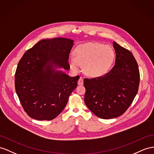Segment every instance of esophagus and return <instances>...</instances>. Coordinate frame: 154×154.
Instances as JSON below:
<instances>
[{
  "label": "esophagus",
  "instance_id": "34e87169",
  "mask_svg": "<svg viewBox=\"0 0 154 154\" xmlns=\"http://www.w3.org/2000/svg\"><path fill=\"white\" fill-rule=\"evenodd\" d=\"M78 85H83V79H82V77H80L79 78V81H78Z\"/></svg>",
  "mask_w": 154,
  "mask_h": 154
}]
</instances>
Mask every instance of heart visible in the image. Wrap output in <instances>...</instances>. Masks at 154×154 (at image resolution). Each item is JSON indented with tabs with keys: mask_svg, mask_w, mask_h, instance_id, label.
Listing matches in <instances>:
<instances>
[{
	"mask_svg": "<svg viewBox=\"0 0 154 154\" xmlns=\"http://www.w3.org/2000/svg\"><path fill=\"white\" fill-rule=\"evenodd\" d=\"M74 58L70 57L71 68L77 72L82 65L85 74L90 77H99L108 72L115 60V53L109 45L91 42L82 44L74 50Z\"/></svg>",
	"mask_w": 154,
	"mask_h": 154,
	"instance_id": "1",
	"label": "heart"
}]
</instances>
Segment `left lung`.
<instances>
[{
	"mask_svg": "<svg viewBox=\"0 0 154 154\" xmlns=\"http://www.w3.org/2000/svg\"><path fill=\"white\" fill-rule=\"evenodd\" d=\"M115 64L109 72L96 78H85V102L94 115L103 119L121 116L136 96L140 73L133 54L115 42Z\"/></svg>",
	"mask_w": 154,
	"mask_h": 154,
	"instance_id": "obj_1",
	"label": "left lung"
}]
</instances>
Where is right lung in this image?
Instances as JSON below:
<instances>
[{
  "label": "right lung",
  "mask_w": 154,
  "mask_h": 154,
  "mask_svg": "<svg viewBox=\"0 0 154 154\" xmlns=\"http://www.w3.org/2000/svg\"><path fill=\"white\" fill-rule=\"evenodd\" d=\"M73 40L43 39L25 53L15 74V91L24 111L38 120H51L60 115L77 87L79 76L69 77L54 68L68 70Z\"/></svg>",
  "instance_id": "add662e5"
}]
</instances>
